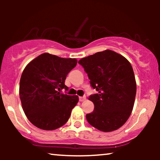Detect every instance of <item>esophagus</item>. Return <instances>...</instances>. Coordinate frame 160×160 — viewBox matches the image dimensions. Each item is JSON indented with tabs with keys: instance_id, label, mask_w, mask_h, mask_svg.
I'll return each mask as SVG.
<instances>
[{
	"instance_id": "obj_1",
	"label": "esophagus",
	"mask_w": 160,
	"mask_h": 160,
	"mask_svg": "<svg viewBox=\"0 0 160 160\" xmlns=\"http://www.w3.org/2000/svg\"><path fill=\"white\" fill-rule=\"evenodd\" d=\"M86 100V97H79V101L80 102H82L84 101V100Z\"/></svg>"
}]
</instances>
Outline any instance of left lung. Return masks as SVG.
Instances as JSON below:
<instances>
[{
	"mask_svg": "<svg viewBox=\"0 0 160 160\" xmlns=\"http://www.w3.org/2000/svg\"><path fill=\"white\" fill-rule=\"evenodd\" d=\"M78 63L98 92L88 98L95 108L87 114V122L102 132L118 130L128 121L134 106L136 82L132 65L110 49L81 59Z\"/></svg>",
	"mask_w": 160,
	"mask_h": 160,
	"instance_id": "obj_1",
	"label": "left lung"
}]
</instances>
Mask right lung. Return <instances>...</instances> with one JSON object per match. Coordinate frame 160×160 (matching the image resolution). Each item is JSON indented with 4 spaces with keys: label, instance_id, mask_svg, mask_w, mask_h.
<instances>
[{
    "label": "right lung",
    "instance_id": "1",
    "mask_svg": "<svg viewBox=\"0 0 160 160\" xmlns=\"http://www.w3.org/2000/svg\"><path fill=\"white\" fill-rule=\"evenodd\" d=\"M76 64V58L43 53L26 65L19 82V98L26 117L36 128L54 130L69 119L78 97L61 90L68 89L65 80Z\"/></svg>",
    "mask_w": 160,
    "mask_h": 160
}]
</instances>
